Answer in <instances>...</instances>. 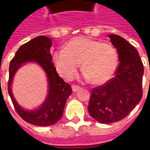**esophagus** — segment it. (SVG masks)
Wrapping results in <instances>:
<instances>
[{"label":"esophagus","instance_id":"obj_1","mask_svg":"<svg viewBox=\"0 0 150 150\" xmlns=\"http://www.w3.org/2000/svg\"><path fill=\"white\" fill-rule=\"evenodd\" d=\"M80 88H80L79 86H77V85H72V89L73 92H77V91H78Z\"/></svg>","mask_w":150,"mask_h":150}]
</instances>
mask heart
I'll return each instance as SVG.
<instances>
[{
  "instance_id": "obj_1",
  "label": "heart",
  "mask_w": 150,
  "mask_h": 150,
  "mask_svg": "<svg viewBox=\"0 0 150 150\" xmlns=\"http://www.w3.org/2000/svg\"><path fill=\"white\" fill-rule=\"evenodd\" d=\"M118 61V52L112 45L88 38L72 39L64 49L53 55L56 69L62 78L71 80L81 63L85 78L94 84L104 83L112 78Z\"/></svg>"
}]
</instances>
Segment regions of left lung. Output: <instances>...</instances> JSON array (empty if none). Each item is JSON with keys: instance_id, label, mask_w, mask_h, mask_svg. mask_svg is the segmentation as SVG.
Here are the masks:
<instances>
[{"instance_id": "1", "label": "left lung", "mask_w": 150, "mask_h": 150, "mask_svg": "<svg viewBox=\"0 0 150 150\" xmlns=\"http://www.w3.org/2000/svg\"><path fill=\"white\" fill-rule=\"evenodd\" d=\"M118 53L115 76L93 88L88 110L101 124H111L124 118L140 102L144 65L138 51L124 38L108 35Z\"/></svg>"}]
</instances>
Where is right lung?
Wrapping results in <instances>:
<instances>
[{"instance_id": "obj_1", "label": "right lung", "mask_w": 150, "mask_h": 150, "mask_svg": "<svg viewBox=\"0 0 150 150\" xmlns=\"http://www.w3.org/2000/svg\"><path fill=\"white\" fill-rule=\"evenodd\" d=\"M52 40L38 36L21 46L11 59L9 67L8 93L16 112L21 118L36 126H51L60 120L67 99L72 94V88L57 72L50 52ZM37 62L43 68L49 80V94L43 104L36 110H26L15 101L11 93V83L14 73L24 63Z\"/></svg>"}]
</instances>
